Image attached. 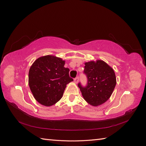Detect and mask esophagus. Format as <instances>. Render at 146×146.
I'll return each instance as SVG.
<instances>
[{
	"mask_svg": "<svg viewBox=\"0 0 146 146\" xmlns=\"http://www.w3.org/2000/svg\"><path fill=\"white\" fill-rule=\"evenodd\" d=\"M78 80H79V78L77 77H76V78H75L74 80V82L77 84V83H78Z\"/></svg>",
	"mask_w": 146,
	"mask_h": 146,
	"instance_id": "esophagus-1",
	"label": "esophagus"
}]
</instances>
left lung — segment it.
I'll return each mask as SVG.
<instances>
[{"label":"left lung","instance_id":"left-lung-1","mask_svg":"<svg viewBox=\"0 0 146 146\" xmlns=\"http://www.w3.org/2000/svg\"><path fill=\"white\" fill-rule=\"evenodd\" d=\"M84 73L88 83L83 87L78 84L83 98L94 107L107 102L111 96L116 85V78L113 68L103 60L91 61L85 63Z\"/></svg>","mask_w":146,"mask_h":146}]
</instances>
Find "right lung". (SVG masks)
I'll use <instances>...</instances> for the list:
<instances>
[{"label":"right lung","mask_w":146,"mask_h":146,"mask_svg":"<svg viewBox=\"0 0 146 146\" xmlns=\"http://www.w3.org/2000/svg\"><path fill=\"white\" fill-rule=\"evenodd\" d=\"M65 61L54 55L41 56L34 61L29 72V85L34 98L46 107L63 97L66 85L73 81Z\"/></svg>","instance_id":"obj_1"}]
</instances>
